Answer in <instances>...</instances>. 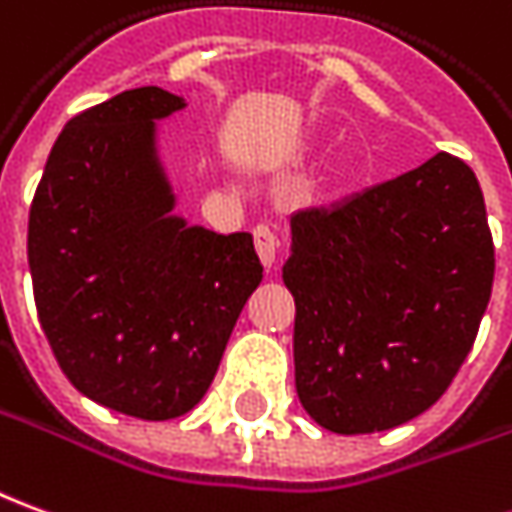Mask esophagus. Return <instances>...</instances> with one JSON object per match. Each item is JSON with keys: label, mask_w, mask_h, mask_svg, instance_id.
Instances as JSON below:
<instances>
[{"label": "esophagus", "mask_w": 512, "mask_h": 512, "mask_svg": "<svg viewBox=\"0 0 512 512\" xmlns=\"http://www.w3.org/2000/svg\"><path fill=\"white\" fill-rule=\"evenodd\" d=\"M252 235H255V249L257 257H260V263L266 268H271L277 263V246H280L277 232L271 230L268 224H257L255 230H252Z\"/></svg>", "instance_id": "1"}]
</instances>
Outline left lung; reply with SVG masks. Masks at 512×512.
Segmentation results:
<instances>
[{
	"label": "left lung",
	"instance_id": "1",
	"mask_svg": "<svg viewBox=\"0 0 512 512\" xmlns=\"http://www.w3.org/2000/svg\"><path fill=\"white\" fill-rule=\"evenodd\" d=\"M296 393L324 430L363 435L424 413L474 346L493 238L474 171L438 152L396 180L291 219Z\"/></svg>",
	"mask_w": 512,
	"mask_h": 512
}]
</instances>
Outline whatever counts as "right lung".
Here are the masks:
<instances>
[{
	"label": "right lung",
	"mask_w": 512,
	"mask_h": 512,
	"mask_svg": "<svg viewBox=\"0 0 512 512\" xmlns=\"http://www.w3.org/2000/svg\"><path fill=\"white\" fill-rule=\"evenodd\" d=\"M185 107L157 85L82 110L49 152L27 257L46 341L80 393L166 421L199 405L263 266L249 232L188 227L155 121Z\"/></svg>",
	"instance_id": "right-lung-1"
}]
</instances>
